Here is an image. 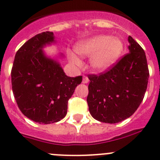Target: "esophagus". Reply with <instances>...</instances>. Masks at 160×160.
<instances>
[{"label":"esophagus","instance_id":"esophagus-1","mask_svg":"<svg viewBox=\"0 0 160 160\" xmlns=\"http://www.w3.org/2000/svg\"><path fill=\"white\" fill-rule=\"evenodd\" d=\"M89 82V79L86 76H83V80H82V83H88Z\"/></svg>","mask_w":160,"mask_h":160}]
</instances>
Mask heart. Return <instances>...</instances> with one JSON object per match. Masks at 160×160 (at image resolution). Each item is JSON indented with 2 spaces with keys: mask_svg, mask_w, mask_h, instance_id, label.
<instances>
[{
  "mask_svg": "<svg viewBox=\"0 0 160 160\" xmlns=\"http://www.w3.org/2000/svg\"><path fill=\"white\" fill-rule=\"evenodd\" d=\"M75 49L80 56H91L90 65L93 70L104 71L112 67L119 59L123 51V43L111 35H100L80 42ZM69 56L74 64H81V60L75 53L70 52Z\"/></svg>",
  "mask_w": 160,
  "mask_h": 160,
  "instance_id": "1",
  "label": "heart"
}]
</instances>
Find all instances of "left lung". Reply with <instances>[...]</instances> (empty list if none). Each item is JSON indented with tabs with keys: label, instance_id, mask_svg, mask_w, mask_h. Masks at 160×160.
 <instances>
[{
	"label": "left lung",
	"instance_id": "left-lung-1",
	"mask_svg": "<svg viewBox=\"0 0 160 160\" xmlns=\"http://www.w3.org/2000/svg\"><path fill=\"white\" fill-rule=\"evenodd\" d=\"M129 52L99 74H88L89 111L96 120L114 124L135 113L144 98L149 80L146 53L128 36Z\"/></svg>",
	"mask_w": 160,
	"mask_h": 160
}]
</instances>
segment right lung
Here are the masks:
<instances>
[{"label": "right lung", "mask_w": 160, "mask_h": 160, "mask_svg": "<svg viewBox=\"0 0 160 160\" xmlns=\"http://www.w3.org/2000/svg\"><path fill=\"white\" fill-rule=\"evenodd\" d=\"M54 41L53 32L30 38L17 51L11 69V85L22 114L39 124L57 122L67 113L68 101L82 76L67 77L56 61L42 48Z\"/></svg>", "instance_id": "add662e5"}]
</instances>
